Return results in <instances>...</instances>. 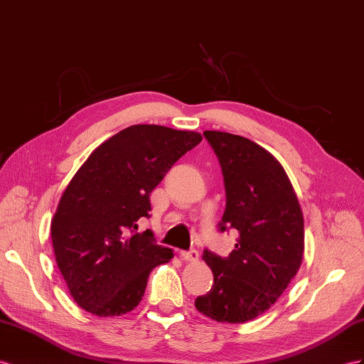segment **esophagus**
I'll return each mask as SVG.
<instances>
[{
	"instance_id": "obj_1",
	"label": "esophagus",
	"mask_w": 364,
	"mask_h": 364,
	"mask_svg": "<svg viewBox=\"0 0 364 364\" xmlns=\"http://www.w3.org/2000/svg\"><path fill=\"white\" fill-rule=\"evenodd\" d=\"M180 255L183 259H186V262H198L200 258V254L197 250H183Z\"/></svg>"
}]
</instances>
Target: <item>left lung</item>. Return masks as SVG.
Instances as JSON below:
<instances>
[{
    "mask_svg": "<svg viewBox=\"0 0 364 364\" xmlns=\"http://www.w3.org/2000/svg\"><path fill=\"white\" fill-rule=\"evenodd\" d=\"M226 189L220 230L238 232L228 258L204 250L213 284L195 307L220 323H246L266 312L298 272L304 254L300 201L283 166L250 139L204 130Z\"/></svg>",
    "mask_w": 364,
    "mask_h": 364,
    "instance_id": "8db88e82",
    "label": "left lung"
}]
</instances>
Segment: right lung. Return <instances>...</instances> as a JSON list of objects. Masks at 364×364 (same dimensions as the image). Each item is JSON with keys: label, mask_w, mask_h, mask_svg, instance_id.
Wrapping results in <instances>:
<instances>
[{"label": "right lung", "mask_w": 364, "mask_h": 364, "mask_svg": "<svg viewBox=\"0 0 364 364\" xmlns=\"http://www.w3.org/2000/svg\"><path fill=\"white\" fill-rule=\"evenodd\" d=\"M203 139L192 130L135 124L101 143L73 175L52 218L55 259L77 304L118 316L141 301L149 274L169 263L172 249L151 230L149 195L166 172Z\"/></svg>", "instance_id": "obj_1"}]
</instances>
